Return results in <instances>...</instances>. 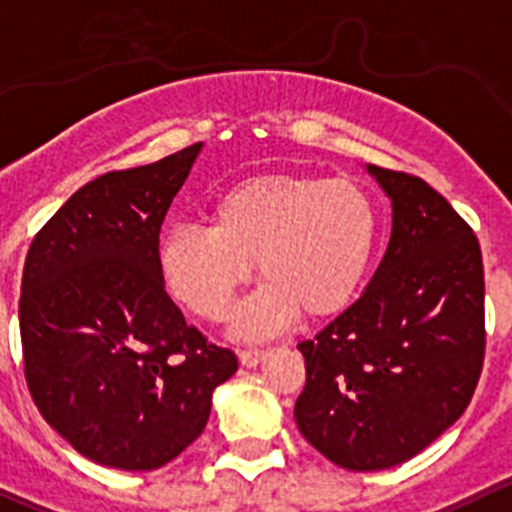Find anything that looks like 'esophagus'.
Here are the masks:
<instances>
[{
    "label": "esophagus",
    "mask_w": 512,
    "mask_h": 512,
    "mask_svg": "<svg viewBox=\"0 0 512 512\" xmlns=\"http://www.w3.org/2000/svg\"><path fill=\"white\" fill-rule=\"evenodd\" d=\"M264 357H266L264 349H241V352H238V359H241L243 367H256Z\"/></svg>",
    "instance_id": "esophagus-1"
}]
</instances>
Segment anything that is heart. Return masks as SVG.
Here are the masks:
<instances>
[{
  "instance_id": "b5f03b06",
  "label": "heart",
  "mask_w": 512,
  "mask_h": 512,
  "mask_svg": "<svg viewBox=\"0 0 512 512\" xmlns=\"http://www.w3.org/2000/svg\"><path fill=\"white\" fill-rule=\"evenodd\" d=\"M379 238L377 203L359 183L306 173L253 175L213 198L208 228L175 226L158 248L168 294L206 321L226 319L238 289H261L238 309V337L279 332L296 316L326 319L362 289Z\"/></svg>"
}]
</instances>
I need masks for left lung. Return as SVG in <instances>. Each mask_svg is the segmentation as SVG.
Segmentation results:
<instances>
[{"label": "left lung", "instance_id": "left-lung-1", "mask_svg": "<svg viewBox=\"0 0 512 512\" xmlns=\"http://www.w3.org/2000/svg\"><path fill=\"white\" fill-rule=\"evenodd\" d=\"M392 198V236L364 294L299 344L301 435L339 467L387 470L470 405L485 359L478 236L417 175L367 165Z\"/></svg>", "mask_w": 512, "mask_h": 512}]
</instances>
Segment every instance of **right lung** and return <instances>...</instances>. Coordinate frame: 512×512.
Returning <instances> with one entry per match:
<instances>
[{"mask_svg": "<svg viewBox=\"0 0 512 512\" xmlns=\"http://www.w3.org/2000/svg\"><path fill=\"white\" fill-rule=\"evenodd\" d=\"M201 143L110 170L72 193L27 251L24 379L75 447L118 470H158L206 427L231 349L186 324L158 274L160 226Z\"/></svg>", "mask_w": 512, "mask_h": 512, "instance_id": "add662e5", "label": "right lung"}]
</instances>
